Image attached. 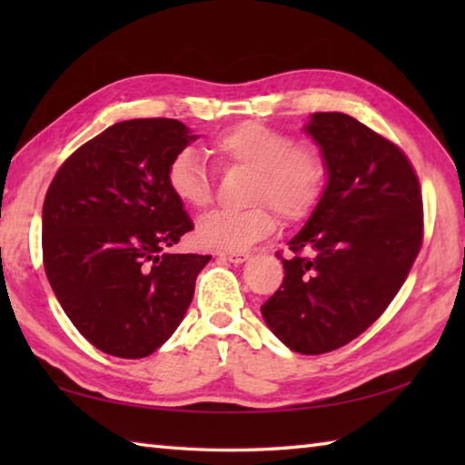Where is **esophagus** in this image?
I'll list each match as a JSON object with an SVG mask.
<instances>
[{"label": "esophagus", "mask_w": 465, "mask_h": 465, "mask_svg": "<svg viewBox=\"0 0 465 465\" xmlns=\"http://www.w3.org/2000/svg\"><path fill=\"white\" fill-rule=\"evenodd\" d=\"M215 255L220 260H225L230 263H243L245 260L250 258L248 252H215Z\"/></svg>", "instance_id": "1"}]
</instances>
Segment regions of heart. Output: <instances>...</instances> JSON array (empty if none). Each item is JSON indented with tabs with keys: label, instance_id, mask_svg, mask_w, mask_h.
<instances>
[{
	"label": "heart",
	"instance_id": "obj_1",
	"mask_svg": "<svg viewBox=\"0 0 465 465\" xmlns=\"http://www.w3.org/2000/svg\"><path fill=\"white\" fill-rule=\"evenodd\" d=\"M207 150L220 165L252 170L245 210H213L197 222L195 238L203 248L243 252L275 230L278 210L283 220H300L318 203L325 163L312 143L293 142L290 134L260 122H242L213 135ZM167 187L177 202L202 210L212 200V183L202 157L192 150L177 153L167 167ZM271 204L268 206L267 203Z\"/></svg>",
	"mask_w": 465,
	"mask_h": 465
}]
</instances>
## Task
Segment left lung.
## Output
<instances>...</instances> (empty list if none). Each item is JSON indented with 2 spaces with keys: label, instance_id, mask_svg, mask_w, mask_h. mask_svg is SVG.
Returning <instances> with one entry per match:
<instances>
[{
  "label": "left lung",
  "instance_id": "obj_1",
  "mask_svg": "<svg viewBox=\"0 0 465 465\" xmlns=\"http://www.w3.org/2000/svg\"><path fill=\"white\" fill-rule=\"evenodd\" d=\"M303 132L328 182L262 315L290 350L318 355L358 338L396 298L421 248L423 207L408 157L368 125L320 112Z\"/></svg>",
  "mask_w": 465,
  "mask_h": 465
}]
</instances>
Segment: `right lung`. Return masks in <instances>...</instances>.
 Listing matches in <instances>:
<instances>
[{"label":"right lung","mask_w":465,"mask_h":465,"mask_svg":"<svg viewBox=\"0 0 465 465\" xmlns=\"http://www.w3.org/2000/svg\"><path fill=\"white\" fill-rule=\"evenodd\" d=\"M195 135L150 117L107 127L59 167L42 212L44 268L84 338L137 360L172 338L212 255L167 252L193 230L167 167Z\"/></svg>","instance_id":"1"}]
</instances>
